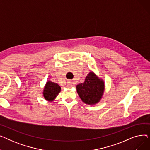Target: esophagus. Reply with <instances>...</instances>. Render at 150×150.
I'll use <instances>...</instances> for the list:
<instances>
[{
	"label": "esophagus",
	"mask_w": 150,
	"mask_h": 150,
	"mask_svg": "<svg viewBox=\"0 0 150 150\" xmlns=\"http://www.w3.org/2000/svg\"><path fill=\"white\" fill-rule=\"evenodd\" d=\"M67 87L69 88H70L72 87V82H71V81L67 82Z\"/></svg>",
	"instance_id": "1"
}]
</instances>
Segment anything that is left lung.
I'll list each match as a JSON object with an SVG mask.
<instances>
[{
  "label": "left lung",
  "mask_w": 150,
  "mask_h": 150,
  "mask_svg": "<svg viewBox=\"0 0 150 150\" xmlns=\"http://www.w3.org/2000/svg\"><path fill=\"white\" fill-rule=\"evenodd\" d=\"M104 80L93 72L86 76L84 82L76 85V91L82 101L88 105H96L100 101L105 92Z\"/></svg>",
  "instance_id": "1"
}]
</instances>
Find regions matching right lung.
Segmentation results:
<instances>
[{"mask_svg": "<svg viewBox=\"0 0 150 150\" xmlns=\"http://www.w3.org/2000/svg\"><path fill=\"white\" fill-rule=\"evenodd\" d=\"M61 87L56 83L48 80L45 84L42 95L44 98L49 102L53 101L61 92Z\"/></svg>", "mask_w": 150, "mask_h": 150, "instance_id": "1", "label": "right lung"}]
</instances>
